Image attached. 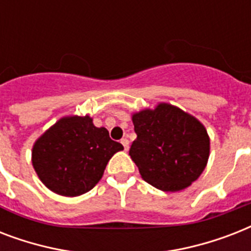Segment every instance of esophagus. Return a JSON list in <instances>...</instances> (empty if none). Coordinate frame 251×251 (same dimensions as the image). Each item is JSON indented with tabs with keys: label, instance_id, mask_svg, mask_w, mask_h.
<instances>
[{
	"label": "esophagus",
	"instance_id": "1",
	"mask_svg": "<svg viewBox=\"0 0 251 251\" xmlns=\"http://www.w3.org/2000/svg\"><path fill=\"white\" fill-rule=\"evenodd\" d=\"M122 146H124V149H125V151H127L129 150V139H126V138H124L121 141Z\"/></svg>",
	"mask_w": 251,
	"mask_h": 251
}]
</instances>
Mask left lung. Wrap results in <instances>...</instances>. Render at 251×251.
Instances as JSON below:
<instances>
[{
    "label": "left lung",
    "instance_id": "8db88e82",
    "mask_svg": "<svg viewBox=\"0 0 251 251\" xmlns=\"http://www.w3.org/2000/svg\"><path fill=\"white\" fill-rule=\"evenodd\" d=\"M131 120L137 139L129 155L146 182L175 193L198 179L210 156V137L198 118L159 102L133 113Z\"/></svg>",
    "mask_w": 251,
    "mask_h": 251
}]
</instances>
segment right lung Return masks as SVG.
Returning a JSON list of instances; mask_svg holds the SVG:
<instances>
[{"instance_id": "right-lung-1", "label": "right lung", "mask_w": 251, "mask_h": 251, "mask_svg": "<svg viewBox=\"0 0 251 251\" xmlns=\"http://www.w3.org/2000/svg\"><path fill=\"white\" fill-rule=\"evenodd\" d=\"M124 146L112 141L105 127L92 118L66 116L33 143L32 165L49 190L64 197H78L101 179L108 161Z\"/></svg>"}]
</instances>
